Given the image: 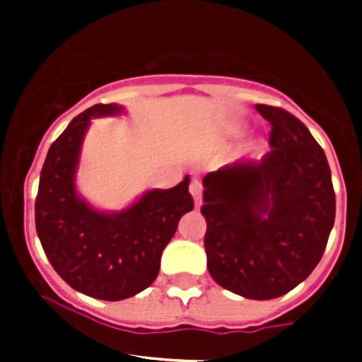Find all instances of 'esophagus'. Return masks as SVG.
<instances>
[{
	"mask_svg": "<svg viewBox=\"0 0 362 362\" xmlns=\"http://www.w3.org/2000/svg\"><path fill=\"white\" fill-rule=\"evenodd\" d=\"M189 193L193 195V201H195V206H201L203 203V184L199 178H193L192 184H189Z\"/></svg>",
	"mask_w": 362,
	"mask_h": 362,
	"instance_id": "esophagus-1",
	"label": "esophagus"
}]
</instances>
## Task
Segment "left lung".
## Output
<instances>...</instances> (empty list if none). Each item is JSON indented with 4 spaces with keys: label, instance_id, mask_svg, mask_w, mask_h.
I'll return each mask as SVG.
<instances>
[{
    "label": "left lung",
    "instance_id": "1",
    "mask_svg": "<svg viewBox=\"0 0 362 362\" xmlns=\"http://www.w3.org/2000/svg\"><path fill=\"white\" fill-rule=\"evenodd\" d=\"M270 122V152L203 178L206 267L244 298L286 295L317 267L334 226V189L323 148L287 110L255 105Z\"/></svg>",
    "mask_w": 362,
    "mask_h": 362
}]
</instances>
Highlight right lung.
Segmentation results:
<instances>
[{
    "instance_id": "right-lung-1",
    "label": "right lung",
    "mask_w": 362,
    "mask_h": 362,
    "mask_svg": "<svg viewBox=\"0 0 362 362\" xmlns=\"http://www.w3.org/2000/svg\"><path fill=\"white\" fill-rule=\"evenodd\" d=\"M124 112L122 105H93L73 118L48 150L35 201L37 235L54 270L75 291L101 300H124L152 286L165 246L193 210L189 176L169 189H148L115 212L78 193L76 170L92 120Z\"/></svg>"
}]
</instances>
